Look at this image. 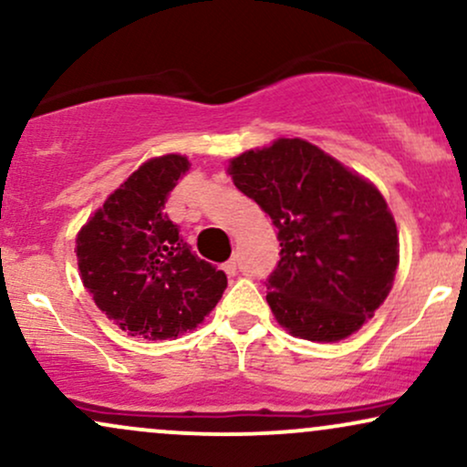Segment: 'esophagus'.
<instances>
[{
  "mask_svg": "<svg viewBox=\"0 0 467 467\" xmlns=\"http://www.w3.org/2000/svg\"><path fill=\"white\" fill-rule=\"evenodd\" d=\"M222 267H223V272H226L228 276H234V275H237V270H239V264H237V259L233 256V259H228Z\"/></svg>",
  "mask_w": 467,
  "mask_h": 467,
  "instance_id": "obj_1",
  "label": "esophagus"
}]
</instances>
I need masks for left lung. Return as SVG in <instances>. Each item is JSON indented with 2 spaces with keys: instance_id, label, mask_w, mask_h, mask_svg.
<instances>
[{
  "instance_id": "obj_1",
  "label": "left lung",
  "mask_w": 467,
  "mask_h": 467,
  "mask_svg": "<svg viewBox=\"0 0 467 467\" xmlns=\"http://www.w3.org/2000/svg\"><path fill=\"white\" fill-rule=\"evenodd\" d=\"M228 173L278 230L281 259L265 283L278 323L305 340L336 342L373 318L400 264L382 192L301 138L241 153Z\"/></svg>"
}]
</instances>
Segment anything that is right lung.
I'll use <instances>...</instances> for the list:
<instances>
[{
  "instance_id": "1",
  "label": "right lung",
  "mask_w": 467,
  "mask_h": 467,
  "mask_svg": "<svg viewBox=\"0 0 467 467\" xmlns=\"http://www.w3.org/2000/svg\"><path fill=\"white\" fill-rule=\"evenodd\" d=\"M184 155L144 162L80 228V281L111 323L144 340L178 337L213 312L228 278L192 254L164 213Z\"/></svg>"
}]
</instances>
